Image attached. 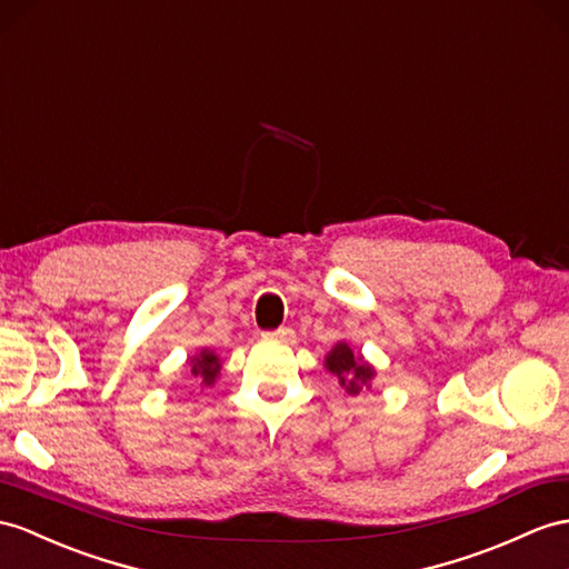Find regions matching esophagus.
I'll return each instance as SVG.
<instances>
[{
    "mask_svg": "<svg viewBox=\"0 0 569 569\" xmlns=\"http://www.w3.org/2000/svg\"><path fill=\"white\" fill-rule=\"evenodd\" d=\"M295 336V330L289 328V326H282V328H277V330H266L262 332V338L266 340H289Z\"/></svg>",
    "mask_w": 569,
    "mask_h": 569,
    "instance_id": "esophagus-1",
    "label": "esophagus"
}]
</instances>
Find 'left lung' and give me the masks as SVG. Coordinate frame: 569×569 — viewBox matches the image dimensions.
I'll use <instances>...</instances> for the list:
<instances>
[{
  "mask_svg": "<svg viewBox=\"0 0 569 569\" xmlns=\"http://www.w3.org/2000/svg\"><path fill=\"white\" fill-rule=\"evenodd\" d=\"M326 367L328 371L336 373L340 383L345 386V391L352 396H357L365 386H369V379L373 377V369L367 362H362V357H355L345 342H338L336 348L330 350V355L326 357Z\"/></svg>",
  "mask_w": 569,
  "mask_h": 569,
  "instance_id": "obj_1",
  "label": "left lung"
}]
</instances>
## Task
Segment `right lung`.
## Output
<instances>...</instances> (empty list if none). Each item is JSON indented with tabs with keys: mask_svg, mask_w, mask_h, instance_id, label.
<instances>
[{
	"mask_svg": "<svg viewBox=\"0 0 569 569\" xmlns=\"http://www.w3.org/2000/svg\"><path fill=\"white\" fill-rule=\"evenodd\" d=\"M219 369H221V365H219L217 355L214 352H207V350H202L198 357H192V362H190L192 377H196L198 381H202L204 386H212L214 383Z\"/></svg>",
	"mask_w": 569,
	"mask_h": 569,
	"instance_id": "obj_1",
	"label": "right lung"
}]
</instances>
